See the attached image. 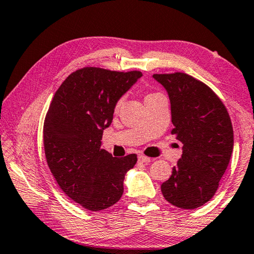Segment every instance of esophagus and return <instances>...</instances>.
Returning a JSON list of instances; mask_svg holds the SVG:
<instances>
[{"mask_svg":"<svg viewBox=\"0 0 254 254\" xmlns=\"http://www.w3.org/2000/svg\"><path fill=\"white\" fill-rule=\"evenodd\" d=\"M138 160L140 162H142V163H149V162H151V160H153V158H150L148 156H145V155H139Z\"/></svg>","mask_w":254,"mask_h":254,"instance_id":"obj_1","label":"esophagus"}]
</instances>
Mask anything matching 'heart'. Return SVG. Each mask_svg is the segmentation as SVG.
Returning <instances> with one entry per match:
<instances>
[{
	"label": "heart",
	"instance_id": "heart-1",
	"mask_svg": "<svg viewBox=\"0 0 254 254\" xmlns=\"http://www.w3.org/2000/svg\"><path fill=\"white\" fill-rule=\"evenodd\" d=\"M154 94H156V93H148V94H147V96H146V98H148V97H150V96H154ZM122 105H123V97H121V98H119V99L116 100L115 108L119 109Z\"/></svg>",
	"mask_w": 254,
	"mask_h": 254
}]
</instances>
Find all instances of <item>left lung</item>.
I'll return each instance as SVG.
<instances>
[{
  "instance_id": "8db88e82",
  "label": "left lung",
  "mask_w": 254,
  "mask_h": 254,
  "mask_svg": "<svg viewBox=\"0 0 254 254\" xmlns=\"http://www.w3.org/2000/svg\"><path fill=\"white\" fill-rule=\"evenodd\" d=\"M168 91L183 155L161 189L164 198L181 209H196L213 197L229 164L234 147L232 121L213 90L186 73L154 74Z\"/></svg>"
}]
</instances>
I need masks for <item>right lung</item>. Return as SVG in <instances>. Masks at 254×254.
I'll return each mask as SVG.
<instances>
[{"mask_svg":"<svg viewBox=\"0 0 254 254\" xmlns=\"http://www.w3.org/2000/svg\"><path fill=\"white\" fill-rule=\"evenodd\" d=\"M141 76L139 70L79 68L56 91L45 115L49 169L63 191L86 210H106L119 202L124 176L137 163L135 154L113 157L100 148V140L116 100Z\"/></svg>","mask_w":254,"mask_h":254,"instance_id":"right-lung-1","label":"right lung"}]
</instances>
